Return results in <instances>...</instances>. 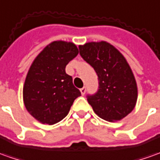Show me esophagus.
Returning <instances> with one entry per match:
<instances>
[{
    "label": "esophagus",
    "instance_id": "1",
    "mask_svg": "<svg viewBox=\"0 0 160 160\" xmlns=\"http://www.w3.org/2000/svg\"><path fill=\"white\" fill-rule=\"evenodd\" d=\"M86 91H87V89H86V88H80V93H81V94L82 95H84L85 94H86Z\"/></svg>",
    "mask_w": 160,
    "mask_h": 160
}]
</instances>
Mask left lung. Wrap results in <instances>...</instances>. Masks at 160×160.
<instances>
[{
  "label": "left lung",
  "mask_w": 160,
  "mask_h": 160,
  "mask_svg": "<svg viewBox=\"0 0 160 160\" xmlns=\"http://www.w3.org/2000/svg\"><path fill=\"white\" fill-rule=\"evenodd\" d=\"M80 54L98 75L99 89L88 102L99 117L119 121L134 109L138 87L128 62L116 47L105 41L80 45Z\"/></svg>",
  "instance_id": "8db88e82"
}]
</instances>
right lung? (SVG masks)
<instances>
[{
	"mask_svg": "<svg viewBox=\"0 0 160 160\" xmlns=\"http://www.w3.org/2000/svg\"><path fill=\"white\" fill-rule=\"evenodd\" d=\"M72 42L54 41L39 53L31 64L23 85V102L35 119L49 125L67 116L80 94L66 72V65L78 55Z\"/></svg>",
	"mask_w": 160,
	"mask_h": 160,
	"instance_id": "1",
	"label": "right lung"
}]
</instances>
